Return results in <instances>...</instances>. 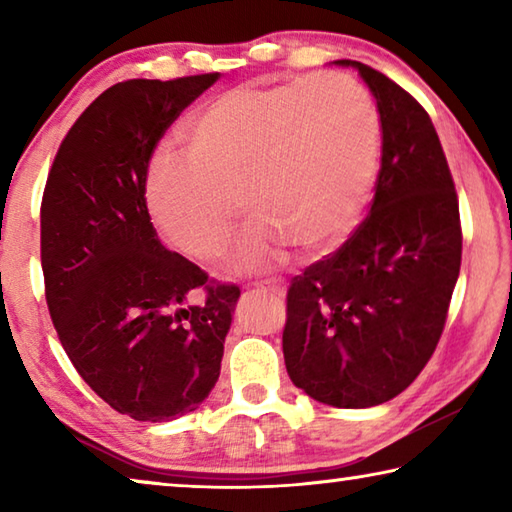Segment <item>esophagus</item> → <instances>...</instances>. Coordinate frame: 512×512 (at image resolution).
I'll return each mask as SVG.
<instances>
[{"instance_id": "obj_1", "label": "esophagus", "mask_w": 512, "mask_h": 512, "mask_svg": "<svg viewBox=\"0 0 512 512\" xmlns=\"http://www.w3.org/2000/svg\"><path fill=\"white\" fill-rule=\"evenodd\" d=\"M253 289H257V291H268V293H273V296H282V284L277 282V280H262V282H255L253 284Z\"/></svg>"}]
</instances>
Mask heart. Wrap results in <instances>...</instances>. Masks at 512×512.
I'll return each mask as SVG.
<instances>
[{"mask_svg":"<svg viewBox=\"0 0 512 512\" xmlns=\"http://www.w3.org/2000/svg\"><path fill=\"white\" fill-rule=\"evenodd\" d=\"M185 155L162 153L151 164L153 225L183 255L214 262L241 201L255 221L235 264L257 271L282 244L314 255L352 228L375 185L379 117L368 92L341 74L235 88L189 121Z\"/></svg>","mask_w":512,"mask_h":512,"instance_id":"obj_1","label":"heart"}]
</instances>
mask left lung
<instances>
[{
	"instance_id": "1",
	"label": "left lung",
	"mask_w": 512,
	"mask_h": 512,
	"mask_svg": "<svg viewBox=\"0 0 512 512\" xmlns=\"http://www.w3.org/2000/svg\"><path fill=\"white\" fill-rule=\"evenodd\" d=\"M377 99L381 169L352 237L291 280L284 363L293 384L339 409L384 404L413 384L443 334L461 271V216L431 119L357 60Z\"/></svg>"
}]
</instances>
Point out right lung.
Returning a JSON list of instances; mask_svg holds the SVG:
<instances>
[{
  "instance_id": "right-lung-1",
  "label": "right lung",
  "mask_w": 512,
  "mask_h": 512,
  "mask_svg": "<svg viewBox=\"0 0 512 512\" xmlns=\"http://www.w3.org/2000/svg\"><path fill=\"white\" fill-rule=\"evenodd\" d=\"M216 79L112 85L69 128L42 194L40 257L58 339L85 384L140 422L176 420L210 395L241 293L164 248L144 198L155 146Z\"/></svg>"
}]
</instances>
